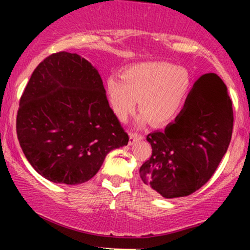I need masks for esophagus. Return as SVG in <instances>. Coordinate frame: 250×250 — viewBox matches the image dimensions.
<instances>
[{
    "label": "esophagus",
    "mask_w": 250,
    "mask_h": 250,
    "mask_svg": "<svg viewBox=\"0 0 250 250\" xmlns=\"http://www.w3.org/2000/svg\"><path fill=\"white\" fill-rule=\"evenodd\" d=\"M129 137H130V139H129V145H134L136 141H140V140L143 139L141 134L134 133V131H130V133H129Z\"/></svg>",
    "instance_id": "34e87169"
}]
</instances>
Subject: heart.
Returning <instances> with one entry per match:
<instances>
[{
	"mask_svg": "<svg viewBox=\"0 0 250 250\" xmlns=\"http://www.w3.org/2000/svg\"><path fill=\"white\" fill-rule=\"evenodd\" d=\"M190 90L187 69L168 62L150 61L130 65L121 77L111 75L105 81L109 105L120 121H125L139 100L140 121L150 120L165 125L180 115Z\"/></svg>",
	"mask_w": 250,
	"mask_h": 250,
	"instance_id": "b5f03b06",
	"label": "heart"
}]
</instances>
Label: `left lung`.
Returning a JSON list of instances; mask_svg holds the SVG:
<instances>
[{
  "instance_id": "left-lung-1",
  "label": "left lung",
  "mask_w": 250,
  "mask_h": 250,
  "mask_svg": "<svg viewBox=\"0 0 250 250\" xmlns=\"http://www.w3.org/2000/svg\"><path fill=\"white\" fill-rule=\"evenodd\" d=\"M233 104L216 74L194 83L180 115L147 136L153 153L140 177L166 199L193 194L208 182L227 153L233 133Z\"/></svg>"
}]
</instances>
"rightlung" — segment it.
<instances>
[{
    "label": "right lung",
    "instance_id": "right-lung-1",
    "mask_svg": "<svg viewBox=\"0 0 250 250\" xmlns=\"http://www.w3.org/2000/svg\"><path fill=\"white\" fill-rule=\"evenodd\" d=\"M20 146L44 179L74 186L96 175L109 151L127 146L99 71L77 54H53L36 67L17 111Z\"/></svg>",
    "mask_w": 250,
    "mask_h": 250
}]
</instances>
